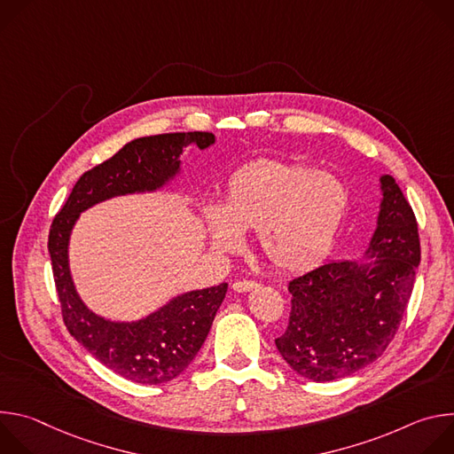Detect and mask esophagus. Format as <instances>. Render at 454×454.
Wrapping results in <instances>:
<instances>
[{"instance_id": "1", "label": "esophagus", "mask_w": 454, "mask_h": 454, "mask_svg": "<svg viewBox=\"0 0 454 454\" xmlns=\"http://www.w3.org/2000/svg\"><path fill=\"white\" fill-rule=\"evenodd\" d=\"M256 287H258V284L254 280H237L231 286V289L237 291V293H247V291H253Z\"/></svg>"}]
</instances>
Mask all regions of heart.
<instances>
[{
	"label": "heart",
	"mask_w": 454,
	"mask_h": 454,
	"mask_svg": "<svg viewBox=\"0 0 454 454\" xmlns=\"http://www.w3.org/2000/svg\"><path fill=\"white\" fill-rule=\"evenodd\" d=\"M347 203L343 181L327 170L258 160L231 176L224 208H205V226L219 253L240 249L242 231H256L275 268L301 271L327 254Z\"/></svg>",
	"instance_id": "obj_1"
}]
</instances>
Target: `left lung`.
<instances>
[{"label": "left lung", "mask_w": 454, "mask_h": 454, "mask_svg": "<svg viewBox=\"0 0 454 454\" xmlns=\"http://www.w3.org/2000/svg\"><path fill=\"white\" fill-rule=\"evenodd\" d=\"M382 201L366 249L372 262L317 266L287 286L289 325L275 340L301 377L329 382L373 363L392 343L420 262L415 214L392 176L380 177Z\"/></svg>", "instance_id": "left-lung-1"}]
</instances>
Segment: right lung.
Wrapping results in <instances>:
<instances>
[{
	"label": "right lung",
	"instance_id": "1",
	"mask_svg": "<svg viewBox=\"0 0 454 454\" xmlns=\"http://www.w3.org/2000/svg\"><path fill=\"white\" fill-rule=\"evenodd\" d=\"M214 142L212 133L201 131L129 142L113 158L81 176L51 223L48 251L64 325L97 361L127 380L161 384L183 373L203 347L228 284L179 294L138 321L106 319L91 312L75 291L68 264L72 228L81 212L97 203L161 188L179 172V154L186 145L207 149Z\"/></svg>",
	"mask_w": 454,
	"mask_h": 454
}]
</instances>
